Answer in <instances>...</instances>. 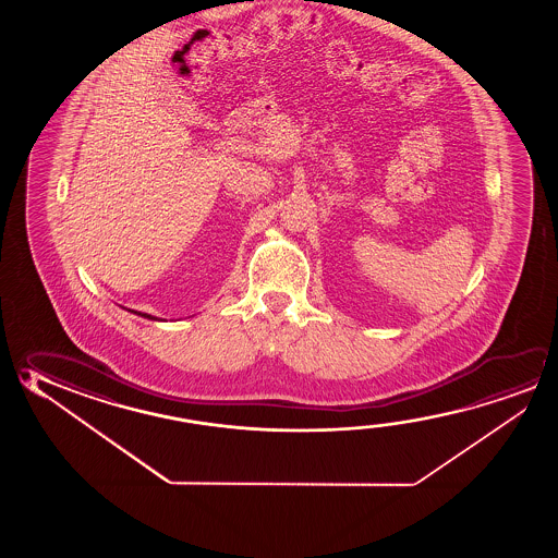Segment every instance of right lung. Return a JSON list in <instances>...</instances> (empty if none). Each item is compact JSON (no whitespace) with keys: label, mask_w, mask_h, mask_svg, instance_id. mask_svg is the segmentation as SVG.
Masks as SVG:
<instances>
[{"label":"right lung","mask_w":558,"mask_h":558,"mask_svg":"<svg viewBox=\"0 0 558 558\" xmlns=\"http://www.w3.org/2000/svg\"><path fill=\"white\" fill-rule=\"evenodd\" d=\"M132 313H136V315H142V317H146V319H156V317H151V315H147V313H140V311H132Z\"/></svg>","instance_id":"right-lung-1"}]
</instances>
